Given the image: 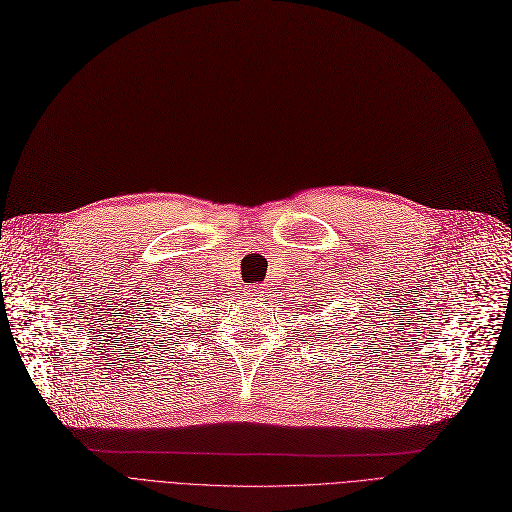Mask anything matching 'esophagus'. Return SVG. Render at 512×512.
I'll use <instances>...</instances> for the list:
<instances>
[{
    "instance_id": "1",
    "label": "esophagus",
    "mask_w": 512,
    "mask_h": 512,
    "mask_svg": "<svg viewBox=\"0 0 512 512\" xmlns=\"http://www.w3.org/2000/svg\"><path fill=\"white\" fill-rule=\"evenodd\" d=\"M263 292H265V288H263L261 284H255V286H249L245 294H247V297H249V299L257 301V299H261V297H263Z\"/></svg>"
}]
</instances>
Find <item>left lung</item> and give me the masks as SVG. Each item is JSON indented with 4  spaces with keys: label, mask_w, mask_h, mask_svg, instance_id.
Returning <instances> with one entry per match:
<instances>
[{
    "label": "left lung",
    "mask_w": 512,
    "mask_h": 512,
    "mask_svg": "<svg viewBox=\"0 0 512 512\" xmlns=\"http://www.w3.org/2000/svg\"><path fill=\"white\" fill-rule=\"evenodd\" d=\"M324 307H326V305H324ZM311 309H313V307H311Z\"/></svg>",
    "instance_id": "1"
}]
</instances>
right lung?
<instances>
[{
  "label": "right lung",
  "mask_w": 512,
  "mask_h": 512,
  "mask_svg": "<svg viewBox=\"0 0 512 512\" xmlns=\"http://www.w3.org/2000/svg\"><path fill=\"white\" fill-rule=\"evenodd\" d=\"M188 321H191V319H188Z\"/></svg>",
  "instance_id": "obj_1"
}]
</instances>
